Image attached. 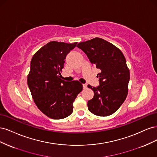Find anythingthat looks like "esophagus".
<instances>
[{
	"mask_svg": "<svg viewBox=\"0 0 157 157\" xmlns=\"http://www.w3.org/2000/svg\"><path fill=\"white\" fill-rule=\"evenodd\" d=\"M82 86H83V88L84 89H86L87 88V84H83Z\"/></svg>",
	"mask_w": 157,
	"mask_h": 157,
	"instance_id": "1",
	"label": "esophagus"
}]
</instances>
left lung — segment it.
Masks as SVG:
<instances>
[{"label": "left lung", "instance_id": "left-lung-1", "mask_svg": "<svg viewBox=\"0 0 157 157\" xmlns=\"http://www.w3.org/2000/svg\"><path fill=\"white\" fill-rule=\"evenodd\" d=\"M86 54L91 63L99 70V85H88L94 98L88 101V110L94 115L107 117L116 112L128 94L130 71L122 52L107 40L94 38L77 46Z\"/></svg>", "mask_w": 157, "mask_h": 157}]
</instances>
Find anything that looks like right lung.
Masks as SVG:
<instances>
[{"mask_svg": "<svg viewBox=\"0 0 157 157\" xmlns=\"http://www.w3.org/2000/svg\"><path fill=\"white\" fill-rule=\"evenodd\" d=\"M73 44L52 41L33 56L27 84L36 105L52 119H61L73 113V103L82 90L78 80L61 79L66 56L75 48Z\"/></svg>", "mask_w": 157, "mask_h": 157, "instance_id": "1", "label": "right lung"}]
</instances>
